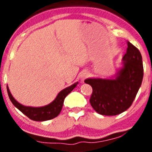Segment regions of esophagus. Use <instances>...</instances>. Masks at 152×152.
Here are the masks:
<instances>
[{
	"instance_id": "obj_1",
	"label": "esophagus",
	"mask_w": 152,
	"mask_h": 152,
	"mask_svg": "<svg viewBox=\"0 0 152 152\" xmlns=\"http://www.w3.org/2000/svg\"><path fill=\"white\" fill-rule=\"evenodd\" d=\"M88 75H88V72H82V73L80 74V80H81V81H82V82H84V80H85L86 78H88Z\"/></svg>"
}]
</instances>
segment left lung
Masks as SVG:
<instances>
[{"label": "left lung", "instance_id": "1", "mask_svg": "<svg viewBox=\"0 0 152 152\" xmlns=\"http://www.w3.org/2000/svg\"><path fill=\"white\" fill-rule=\"evenodd\" d=\"M123 67L116 79H86L92 87L90 103L98 113L116 116L131 107L142 82L144 69L140 52L129 42Z\"/></svg>", "mask_w": 152, "mask_h": 152}]
</instances>
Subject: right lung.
I'll list each match as a JSON object with an SVG mask.
<instances>
[{
	"label": "right lung",
	"mask_w": 152,
	"mask_h": 152,
	"mask_svg": "<svg viewBox=\"0 0 152 152\" xmlns=\"http://www.w3.org/2000/svg\"><path fill=\"white\" fill-rule=\"evenodd\" d=\"M77 84H78L77 82L75 83L72 86L61 91L58 94L57 97L55 99L54 101L52 102L49 105L42 107H29L23 106L12 96L7 87V90L8 96L10 101L24 115H26L28 118L34 121H45V120H49V119L56 117L60 113L63 103H64V98L66 97L69 93H71V91L77 86Z\"/></svg>",
	"instance_id": "add662e5"
}]
</instances>
